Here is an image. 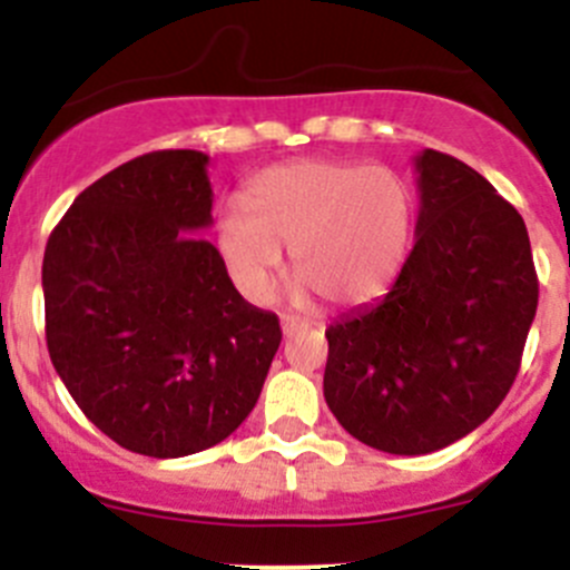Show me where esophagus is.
<instances>
[{"label": "esophagus", "instance_id": "esophagus-1", "mask_svg": "<svg viewBox=\"0 0 570 570\" xmlns=\"http://www.w3.org/2000/svg\"><path fill=\"white\" fill-rule=\"evenodd\" d=\"M303 325H306V322L297 320V317H289V314H284V317H281V331H284V336H292V333L301 331Z\"/></svg>", "mask_w": 570, "mask_h": 570}]
</instances>
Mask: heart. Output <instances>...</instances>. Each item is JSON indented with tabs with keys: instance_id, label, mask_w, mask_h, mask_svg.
<instances>
[{
	"instance_id": "b5f03b06",
	"label": "heart",
	"mask_w": 570,
	"mask_h": 570,
	"mask_svg": "<svg viewBox=\"0 0 570 570\" xmlns=\"http://www.w3.org/2000/svg\"><path fill=\"white\" fill-rule=\"evenodd\" d=\"M407 184L381 165L295 159L250 178L245 206L217 215V248L234 284L267 301L292 248V273L333 308L377 301L411 239Z\"/></svg>"
}]
</instances>
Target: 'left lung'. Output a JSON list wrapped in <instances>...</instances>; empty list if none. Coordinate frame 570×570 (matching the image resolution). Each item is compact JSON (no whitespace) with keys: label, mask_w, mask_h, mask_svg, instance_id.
Instances as JSON below:
<instances>
[{"label":"left lung","mask_w":570,"mask_h":570,"mask_svg":"<svg viewBox=\"0 0 570 570\" xmlns=\"http://www.w3.org/2000/svg\"><path fill=\"white\" fill-rule=\"evenodd\" d=\"M416 245L392 289L325 331V402L361 444L428 455L513 386L538 308L530 234L474 168L424 148Z\"/></svg>","instance_id":"left-lung-1"}]
</instances>
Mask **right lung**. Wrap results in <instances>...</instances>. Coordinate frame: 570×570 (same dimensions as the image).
<instances>
[{"label":"right lung","mask_w":570,"mask_h":570,"mask_svg":"<svg viewBox=\"0 0 570 570\" xmlns=\"http://www.w3.org/2000/svg\"><path fill=\"white\" fill-rule=\"evenodd\" d=\"M209 157L151 151L77 195L43 253L46 344L85 416L124 450L220 444L262 394L281 325L228 278Z\"/></svg>","instance_id":"obj_1"}]
</instances>
